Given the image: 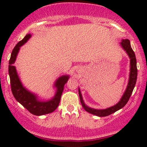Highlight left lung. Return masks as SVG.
<instances>
[{"label": "left lung", "mask_w": 147, "mask_h": 147, "mask_svg": "<svg viewBox=\"0 0 147 147\" xmlns=\"http://www.w3.org/2000/svg\"><path fill=\"white\" fill-rule=\"evenodd\" d=\"M121 45L122 48L124 49L127 53L130 58V73H129V82L127 84V89H126L125 92H124V94L121 97L120 101L118 102L117 105L115 106H112L111 107L107 108L105 109H93V108L89 107L88 106L84 104L83 99L82 97V94L80 89H78L79 91V96L80 102L82 104V106L84 109V110L87 111L89 113L92 114V115H96L98 117H106L108 115H110L113 114L114 112H117L119 109H121L124 107L126 105L129 100V97H131V93H132L133 90H134V87H135L136 82H137V60H136L135 54L134 52L133 51L132 48L131 47L130 45V41L128 39L122 40L121 42Z\"/></svg>", "instance_id": "left-lung-1"}]
</instances>
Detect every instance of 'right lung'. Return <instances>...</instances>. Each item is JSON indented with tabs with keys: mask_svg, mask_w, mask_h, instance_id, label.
Returning a JSON list of instances; mask_svg holds the SVG:
<instances>
[{
	"mask_svg": "<svg viewBox=\"0 0 147 147\" xmlns=\"http://www.w3.org/2000/svg\"><path fill=\"white\" fill-rule=\"evenodd\" d=\"M31 37L30 34H28L22 40H20L13 50L9 60L8 72H9L11 91L13 96L19 103L21 104L31 114L37 116L44 115L54 112L58 107L61 98L62 93L65 84L69 79L68 75H63L56 80L55 87L57 89L55 95L51 100L42 101L38 100L36 94L26 90L20 80L16 67L13 65L16 60L20 47L24 45Z\"/></svg>",
	"mask_w": 147,
	"mask_h": 147,
	"instance_id": "1",
	"label": "right lung"
}]
</instances>
